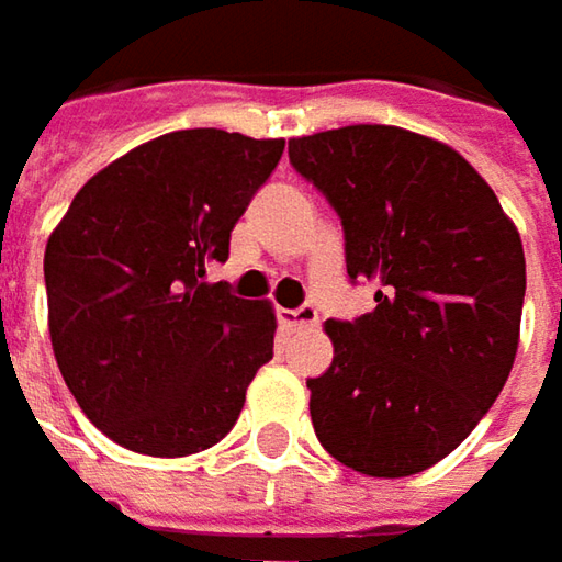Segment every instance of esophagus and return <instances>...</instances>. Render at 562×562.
<instances>
[{
    "label": "esophagus",
    "mask_w": 562,
    "mask_h": 562,
    "mask_svg": "<svg viewBox=\"0 0 562 562\" xmlns=\"http://www.w3.org/2000/svg\"><path fill=\"white\" fill-rule=\"evenodd\" d=\"M278 318H281L284 328L300 331V328H313L315 322H318V310H315L313 303H303L296 310H278Z\"/></svg>",
    "instance_id": "obj_1"
}]
</instances>
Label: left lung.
<instances>
[{
  "instance_id": "1",
  "label": "left lung",
  "mask_w": 562,
  "mask_h": 562,
  "mask_svg": "<svg viewBox=\"0 0 562 562\" xmlns=\"http://www.w3.org/2000/svg\"><path fill=\"white\" fill-rule=\"evenodd\" d=\"M291 165L331 203L350 281L375 310L328 318V372L310 413L337 463L372 479L425 472L469 438L507 384L526 256L485 178L460 153L391 124L296 137Z\"/></svg>"
}]
</instances>
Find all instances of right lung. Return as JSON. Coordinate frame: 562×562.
Listing matches in <instances>:
<instances>
[{"label":"right lung","instance_id":"right-lung-1","mask_svg":"<svg viewBox=\"0 0 562 562\" xmlns=\"http://www.w3.org/2000/svg\"><path fill=\"white\" fill-rule=\"evenodd\" d=\"M284 153L215 127L143 143L80 187L46 244L55 362L83 416L146 457L218 443L271 359L274 313L205 269Z\"/></svg>","mask_w":562,"mask_h":562}]
</instances>
